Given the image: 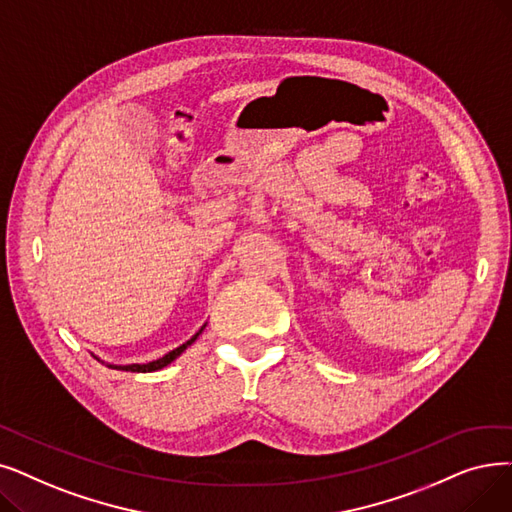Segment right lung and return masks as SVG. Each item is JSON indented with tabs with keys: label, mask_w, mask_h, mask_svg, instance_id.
Wrapping results in <instances>:
<instances>
[{
	"label": "right lung",
	"mask_w": 512,
	"mask_h": 512,
	"mask_svg": "<svg viewBox=\"0 0 512 512\" xmlns=\"http://www.w3.org/2000/svg\"><path fill=\"white\" fill-rule=\"evenodd\" d=\"M203 330V328H201ZM201 330L196 332V335L190 339V341H186L184 345H180L177 349H173V351H169L167 355H163V358H159V360H154V362H148V364H131V366H117V368H121V370H129V372H152V370H161V368H165L167 364H171L177 355H180L188 345H192L194 341H196V337L201 335ZM108 368H113V366H108Z\"/></svg>",
	"instance_id": "add662e5"
}]
</instances>
